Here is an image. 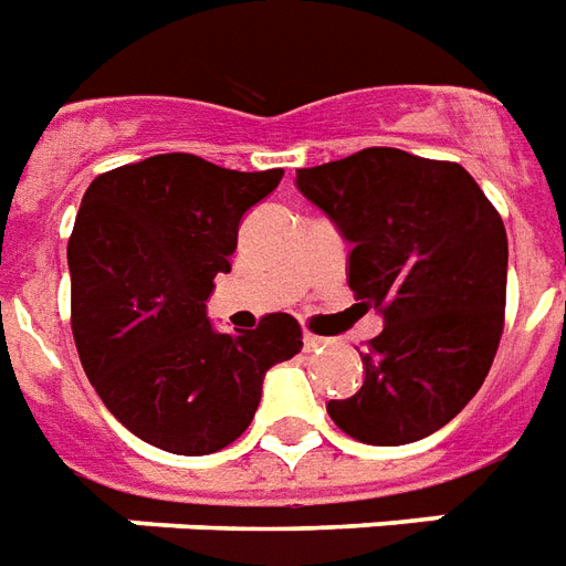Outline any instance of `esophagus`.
I'll list each match as a JSON object with an SVG mask.
<instances>
[{
    "label": "esophagus",
    "mask_w": 566,
    "mask_h": 566,
    "mask_svg": "<svg viewBox=\"0 0 566 566\" xmlns=\"http://www.w3.org/2000/svg\"><path fill=\"white\" fill-rule=\"evenodd\" d=\"M303 345H305V350H317V347H324V345H326V338L315 336V333H305V336H303Z\"/></svg>",
    "instance_id": "esophagus-1"
}]
</instances>
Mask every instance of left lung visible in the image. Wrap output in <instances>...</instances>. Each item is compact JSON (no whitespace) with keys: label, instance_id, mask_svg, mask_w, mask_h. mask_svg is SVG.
Masks as SVG:
<instances>
[{"label":"left lung","instance_id":"1","mask_svg":"<svg viewBox=\"0 0 566 566\" xmlns=\"http://www.w3.org/2000/svg\"><path fill=\"white\" fill-rule=\"evenodd\" d=\"M296 188L354 245L347 284L359 305L384 315L363 354V387L326 413L375 447L438 432L483 387L504 333L497 209L462 165L392 146L303 167Z\"/></svg>","mask_w":566,"mask_h":566}]
</instances>
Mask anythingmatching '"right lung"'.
Wrapping results in <instances>:
<instances>
[{
    "instance_id": "add662e5",
    "label": "right lung",
    "mask_w": 566,
    "mask_h": 566,
    "mask_svg": "<svg viewBox=\"0 0 566 566\" xmlns=\"http://www.w3.org/2000/svg\"><path fill=\"white\" fill-rule=\"evenodd\" d=\"M282 177L167 153L107 170L83 195L69 240L74 345L107 411L158 450H224L254 420L266 368L303 347L284 312L249 333H216L207 317L242 216Z\"/></svg>"
}]
</instances>
